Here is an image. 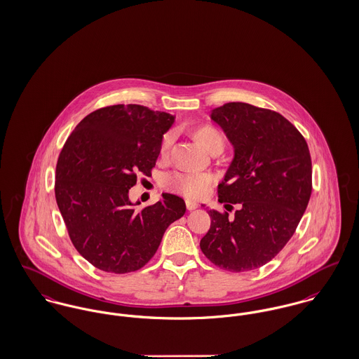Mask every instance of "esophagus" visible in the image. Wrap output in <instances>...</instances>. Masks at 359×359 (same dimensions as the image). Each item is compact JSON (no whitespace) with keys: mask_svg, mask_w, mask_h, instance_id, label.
Returning a JSON list of instances; mask_svg holds the SVG:
<instances>
[{"mask_svg":"<svg viewBox=\"0 0 359 359\" xmlns=\"http://www.w3.org/2000/svg\"><path fill=\"white\" fill-rule=\"evenodd\" d=\"M186 208H187V210H195V209L198 208V203L194 202V201L187 199V201H186Z\"/></svg>","mask_w":359,"mask_h":359,"instance_id":"obj_1","label":"esophagus"}]
</instances>
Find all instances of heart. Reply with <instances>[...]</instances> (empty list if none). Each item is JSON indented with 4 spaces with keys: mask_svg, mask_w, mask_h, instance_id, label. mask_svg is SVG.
Listing matches in <instances>:
<instances>
[{
    "mask_svg": "<svg viewBox=\"0 0 359 359\" xmlns=\"http://www.w3.org/2000/svg\"><path fill=\"white\" fill-rule=\"evenodd\" d=\"M195 142L208 153H221L225 146V138L220 130L212 124H201L191 130ZM173 143V135L165 134L161 139L160 156L166 158ZM164 187L172 193L182 194L187 198L201 199L210 191L215 177L210 173H169L163 180Z\"/></svg>",
    "mask_w": 359,
    "mask_h": 359,
    "instance_id": "heart-1",
    "label": "heart"
}]
</instances>
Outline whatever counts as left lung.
<instances>
[{"instance_id": "8db88e82", "label": "left lung", "mask_w": 359, "mask_h": 359, "mask_svg": "<svg viewBox=\"0 0 359 359\" xmlns=\"http://www.w3.org/2000/svg\"><path fill=\"white\" fill-rule=\"evenodd\" d=\"M210 118L233 146L219 202L239 203V210L233 220L208 210L210 229L199 246L221 269L248 272L275 258L294 235L311 195V158L301 133L277 111L228 102Z\"/></svg>"}]
</instances>
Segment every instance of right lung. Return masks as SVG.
Returning <instances> with one entry per match:
<instances>
[{"mask_svg":"<svg viewBox=\"0 0 359 359\" xmlns=\"http://www.w3.org/2000/svg\"><path fill=\"white\" fill-rule=\"evenodd\" d=\"M175 116L142 105H111L87 114L67 139L55 166L57 206L83 258L111 273L144 266L166 228L186 213L184 201L163 194L137 210L128 191L151 175Z\"/></svg>","mask_w":359,"mask_h":359,"instance_id":"add662e5","label":"right lung"}]
</instances>
